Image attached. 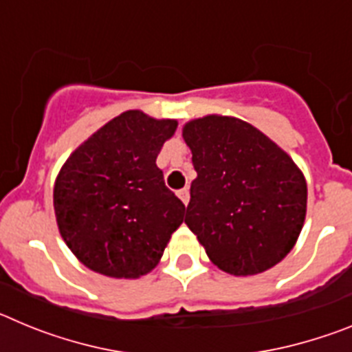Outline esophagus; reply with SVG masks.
<instances>
[{"mask_svg":"<svg viewBox=\"0 0 352 352\" xmlns=\"http://www.w3.org/2000/svg\"><path fill=\"white\" fill-rule=\"evenodd\" d=\"M178 197L182 199L183 201V204H188V199H190V192H188V188H183V190H179L178 192Z\"/></svg>","mask_w":352,"mask_h":352,"instance_id":"1","label":"esophagus"}]
</instances>
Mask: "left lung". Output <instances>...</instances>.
<instances>
[{"mask_svg": "<svg viewBox=\"0 0 352 352\" xmlns=\"http://www.w3.org/2000/svg\"><path fill=\"white\" fill-rule=\"evenodd\" d=\"M183 139L197 170L185 223L211 263L236 276L280 263L307 213V182L296 164L238 118L188 121Z\"/></svg>", "mask_w": 352, "mask_h": 352, "instance_id": "left-lung-1", "label": "left lung"}]
</instances>
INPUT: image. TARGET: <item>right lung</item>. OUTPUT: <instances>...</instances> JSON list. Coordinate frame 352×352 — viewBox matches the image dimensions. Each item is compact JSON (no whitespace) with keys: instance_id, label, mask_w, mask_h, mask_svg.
Here are the masks:
<instances>
[{"instance_id":"add662e5","label":"right lung","mask_w":352,"mask_h":352,"mask_svg":"<svg viewBox=\"0 0 352 352\" xmlns=\"http://www.w3.org/2000/svg\"><path fill=\"white\" fill-rule=\"evenodd\" d=\"M178 123L126 111L68 157L54 185L60 234L89 270L138 278L155 268L185 204L164 183L157 157Z\"/></svg>"}]
</instances>
